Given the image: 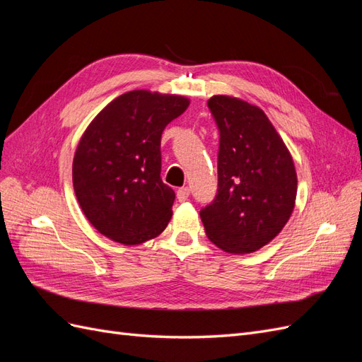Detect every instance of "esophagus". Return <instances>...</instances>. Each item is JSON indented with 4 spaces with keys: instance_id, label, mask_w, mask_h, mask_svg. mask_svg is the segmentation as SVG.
Masks as SVG:
<instances>
[{
    "instance_id": "obj_1",
    "label": "esophagus",
    "mask_w": 362,
    "mask_h": 362,
    "mask_svg": "<svg viewBox=\"0 0 362 362\" xmlns=\"http://www.w3.org/2000/svg\"><path fill=\"white\" fill-rule=\"evenodd\" d=\"M189 194H190V189H189V187H181V189L177 190V199H178L180 202L187 201Z\"/></svg>"
}]
</instances>
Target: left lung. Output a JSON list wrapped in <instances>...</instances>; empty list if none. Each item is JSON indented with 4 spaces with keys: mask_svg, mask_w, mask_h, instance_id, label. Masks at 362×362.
<instances>
[{
    "mask_svg": "<svg viewBox=\"0 0 362 362\" xmlns=\"http://www.w3.org/2000/svg\"><path fill=\"white\" fill-rule=\"evenodd\" d=\"M206 104L221 137L217 194L201 208V221L216 246L250 254L275 238L293 213V158L261 108L225 95Z\"/></svg>",
    "mask_w": 362,
    "mask_h": 362,
    "instance_id": "8db88e82",
    "label": "left lung"
}]
</instances>
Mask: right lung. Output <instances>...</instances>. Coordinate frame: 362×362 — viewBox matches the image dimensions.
Returning <instances> with one entry per match:
<instances>
[{"instance_id": "right-lung-1", "label": "right lung", "mask_w": 362, "mask_h": 362, "mask_svg": "<svg viewBox=\"0 0 362 362\" xmlns=\"http://www.w3.org/2000/svg\"><path fill=\"white\" fill-rule=\"evenodd\" d=\"M187 107L178 95L127 92L84 131L72 164L74 190L87 221L105 237L140 245L168 226L175 192L160 177L161 134Z\"/></svg>"}]
</instances>
